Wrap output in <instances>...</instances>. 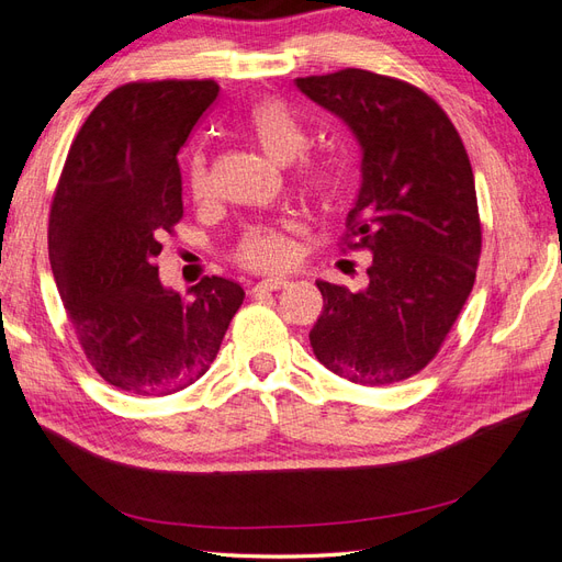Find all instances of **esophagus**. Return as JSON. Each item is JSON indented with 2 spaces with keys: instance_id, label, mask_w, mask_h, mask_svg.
<instances>
[{
  "instance_id": "esophagus-1",
  "label": "esophagus",
  "mask_w": 562,
  "mask_h": 562,
  "mask_svg": "<svg viewBox=\"0 0 562 562\" xmlns=\"http://www.w3.org/2000/svg\"><path fill=\"white\" fill-rule=\"evenodd\" d=\"M291 285V281L288 279H265V281H258L252 285V295H260V293H277L281 291V288H288Z\"/></svg>"
}]
</instances>
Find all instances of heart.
Wrapping results in <instances>:
<instances>
[{"instance_id": "1", "label": "heart", "mask_w": 562, "mask_h": 562, "mask_svg": "<svg viewBox=\"0 0 562 562\" xmlns=\"http://www.w3.org/2000/svg\"><path fill=\"white\" fill-rule=\"evenodd\" d=\"M244 131L252 143L279 164L295 158L293 184L310 201H330L342 190V171L333 159L321 155H302L310 147V133L300 119L281 100L265 98L244 116ZM187 190L192 199L203 203L211 199V166L209 151L194 147L187 161ZM293 225L291 223H255L248 225L232 248V258L252 271H281L293 262Z\"/></svg>"}]
</instances>
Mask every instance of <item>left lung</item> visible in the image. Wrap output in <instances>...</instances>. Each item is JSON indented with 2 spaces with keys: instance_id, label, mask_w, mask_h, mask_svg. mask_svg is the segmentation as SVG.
<instances>
[{
  "instance_id": "1",
  "label": "left lung",
  "mask_w": 562,
  "mask_h": 562,
  "mask_svg": "<svg viewBox=\"0 0 562 562\" xmlns=\"http://www.w3.org/2000/svg\"><path fill=\"white\" fill-rule=\"evenodd\" d=\"M295 81L363 147L339 248L372 252L363 291L316 281L312 349L349 382H403L434 361L475 281L483 229L469 155L443 108L403 79L347 67Z\"/></svg>"
}]
</instances>
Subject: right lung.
Wrapping results in <instances>:
<instances>
[{
  "instance_id": "obj_1",
  "label": "right lung",
  "mask_w": 562,
  "mask_h": 562,
  "mask_svg": "<svg viewBox=\"0 0 562 562\" xmlns=\"http://www.w3.org/2000/svg\"><path fill=\"white\" fill-rule=\"evenodd\" d=\"M213 79H138L77 131L48 213V260L77 342L108 384L168 396L196 382L241 307L239 283L203 277L184 297L159 281L182 220L178 151L217 100Z\"/></svg>"
}]
</instances>
